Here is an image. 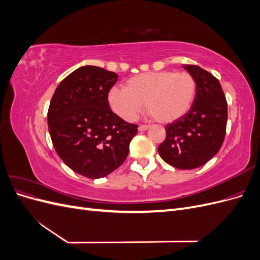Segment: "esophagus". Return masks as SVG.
I'll list each match as a JSON object with an SVG mask.
<instances>
[{
    "mask_svg": "<svg viewBox=\"0 0 260 260\" xmlns=\"http://www.w3.org/2000/svg\"><path fill=\"white\" fill-rule=\"evenodd\" d=\"M149 128V125L147 124H141L139 125V131H146Z\"/></svg>",
    "mask_w": 260,
    "mask_h": 260,
    "instance_id": "34e87169",
    "label": "esophagus"
}]
</instances>
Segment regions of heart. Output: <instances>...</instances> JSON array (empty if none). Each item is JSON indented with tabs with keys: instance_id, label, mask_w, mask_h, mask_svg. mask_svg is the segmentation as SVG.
<instances>
[{
	"instance_id": "1",
	"label": "heart",
	"mask_w": 260,
	"mask_h": 260,
	"mask_svg": "<svg viewBox=\"0 0 260 260\" xmlns=\"http://www.w3.org/2000/svg\"><path fill=\"white\" fill-rule=\"evenodd\" d=\"M195 94L196 81L191 74L165 70L131 77L123 89L114 88L108 92L107 102L124 121L135 120L144 104L156 121L167 123L190 111Z\"/></svg>"
}]
</instances>
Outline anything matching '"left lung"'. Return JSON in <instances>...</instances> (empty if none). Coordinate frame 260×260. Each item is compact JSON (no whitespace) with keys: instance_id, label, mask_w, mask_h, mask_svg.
Instances as JSON below:
<instances>
[{"instance_id":"8db88e82","label":"left lung","mask_w":260,"mask_h":260,"mask_svg":"<svg viewBox=\"0 0 260 260\" xmlns=\"http://www.w3.org/2000/svg\"><path fill=\"white\" fill-rule=\"evenodd\" d=\"M183 67L196 81L195 99L190 111L166 125V139L158 153L172 167L194 169L206 164L221 147L228 104L217 78L200 66Z\"/></svg>"}]
</instances>
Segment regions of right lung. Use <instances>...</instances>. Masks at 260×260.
<instances>
[{
	"label": "right lung",
	"mask_w": 260,
	"mask_h": 260,
	"mask_svg": "<svg viewBox=\"0 0 260 260\" xmlns=\"http://www.w3.org/2000/svg\"><path fill=\"white\" fill-rule=\"evenodd\" d=\"M117 74L82 66L62 80L51 100L48 123L55 151L77 174L99 179L127 158L138 124L112 112L107 95Z\"/></svg>",
	"instance_id": "obj_1"
}]
</instances>
